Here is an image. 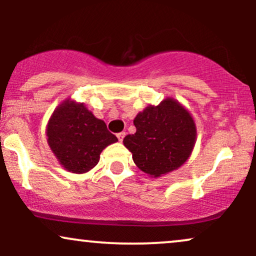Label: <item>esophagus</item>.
Returning <instances> with one entry per match:
<instances>
[{"label":"esophagus","instance_id":"obj_1","mask_svg":"<svg viewBox=\"0 0 256 256\" xmlns=\"http://www.w3.org/2000/svg\"><path fill=\"white\" fill-rule=\"evenodd\" d=\"M116 137H118L119 142H122V140L125 137V132H119V134H116Z\"/></svg>","mask_w":256,"mask_h":256}]
</instances>
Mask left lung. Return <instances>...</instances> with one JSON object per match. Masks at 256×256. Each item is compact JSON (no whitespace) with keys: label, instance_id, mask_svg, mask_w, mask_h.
<instances>
[{"label":"left lung","instance_id":"8db88e82","mask_svg":"<svg viewBox=\"0 0 256 256\" xmlns=\"http://www.w3.org/2000/svg\"><path fill=\"white\" fill-rule=\"evenodd\" d=\"M136 132L124 138L134 164L152 177L180 167L192 154L196 126L190 113L172 98L149 106L134 120Z\"/></svg>","mask_w":256,"mask_h":256}]
</instances>
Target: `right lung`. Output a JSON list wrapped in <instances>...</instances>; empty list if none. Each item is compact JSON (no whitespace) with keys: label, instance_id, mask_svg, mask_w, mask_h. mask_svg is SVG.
<instances>
[{"label":"right lung","instance_id":"obj_1","mask_svg":"<svg viewBox=\"0 0 256 256\" xmlns=\"http://www.w3.org/2000/svg\"><path fill=\"white\" fill-rule=\"evenodd\" d=\"M46 136L61 165L73 173L90 171L106 146L118 140L104 122L95 118L83 104L70 100L52 113Z\"/></svg>","mask_w":256,"mask_h":256}]
</instances>
